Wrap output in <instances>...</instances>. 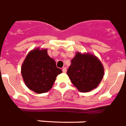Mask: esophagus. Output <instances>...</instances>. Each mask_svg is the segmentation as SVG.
Instances as JSON below:
<instances>
[{"label": "esophagus", "mask_w": 126, "mask_h": 126, "mask_svg": "<svg viewBox=\"0 0 126 126\" xmlns=\"http://www.w3.org/2000/svg\"><path fill=\"white\" fill-rule=\"evenodd\" d=\"M66 71H67L66 68V67H64V68H62V72H66Z\"/></svg>", "instance_id": "34e87169"}]
</instances>
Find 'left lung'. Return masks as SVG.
<instances>
[{
	"label": "left lung",
	"mask_w": 126,
	"mask_h": 126,
	"mask_svg": "<svg viewBox=\"0 0 126 126\" xmlns=\"http://www.w3.org/2000/svg\"><path fill=\"white\" fill-rule=\"evenodd\" d=\"M104 68L97 57L77 52L68 69L71 82L80 92H89L99 84L103 77Z\"/></svg>",
	"instance_id": "left-lung-1"
}]
</instances>
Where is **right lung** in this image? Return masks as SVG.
I'll return each mask as SVG.
<instances>
[{"mask_svg":"<svg viewBox=\"0 0 126 126\" xmlns=\"http://www.w3.org/2000/svg\"><path fill=\"white\" fill-rule=\"evenodd\" d=\"M47 49H33L22 64L21 74L26 86L37 93L47 92L62 70L47 55Z\"/></svg>","mask_w":126,"mask_h":126,"instance_id":"add662e5","label":"right lung"}]
</instances>
